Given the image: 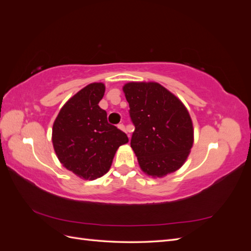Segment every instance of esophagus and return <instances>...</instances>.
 Here are the masks:
<instances>
[{"label":"esophagus","instance_id":"1","mask_svg":"<svg viewBox=\"0 0 251 251\" xmlns=\"http://www.w3.org/2000/svg\"><path fill=\"white\" fill-rule=\"evenodd\" d=\"M117 127L119 128V130H121V131H124V132H126V126L123 125V124H119L118 126H117ZM128 137H130V135H127Z\"/></svg>","mask_w":251,"mask_h":251}]
</instances>
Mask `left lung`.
<instances>
[{"mask_svg":"<svg viewBox=\"0 0 251 251\" xmlns=\"http://www.w3.org/2000/svg\"><path fill=\"white\" fill-rule=\"evenodd\" d=\"M135 126L131 148L148 176L161 178L184 164L194 143L191 115L179 98L155 81L123 88Z\"/></svg>","mask_w":251,"mask_h":251,"instance_id":"obj_1","label":"left lung"}]
</instances>
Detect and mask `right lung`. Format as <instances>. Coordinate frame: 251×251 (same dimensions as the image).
<instances>
[{
  "label": "right lung",
  "instance_id": "right-lung-1",
  "mask_svg": "<svg viewBox=\"0 0 251 251\" xmlns=\"http://www.w3.org/2000/svg\"><path fill=\"white\" fill-rule=\"evenodd\" d=\"M102 82L82 88L60 109L52 127L54 151L67 170L85 180L107 174L116 151L127 136L110 125L98 103L104 95Z\"/></svg>",
  "mask_w": 251,
  "mask_h": 251
}]
</instances>
